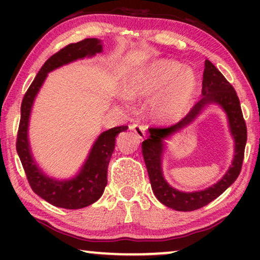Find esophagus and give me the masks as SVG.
<instances>
[{
	"instance_id": "34e87169",
	"label": "esophagus",
	"mask_w": 260,
	"mask_h": 260,
	"mask_svg": "<svg viewBox=\"0 0 260 260\" xmlns=\"http://www.w3.org/2000/svg\"><path fill=\"white\" fill-rule=\"evenodd\" d=\"M130 129L133 130L140 138L145 137V130H147V126L143 125V124H133V125H130Z\"/></svg>"
}]
</instances>
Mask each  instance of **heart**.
I'll return each instance as SVG.
<instances>
[{
	"mask_svg": "<svg viewBox=\"0 0 260 260\" xmlns=\"http://www.w3.org/2000/svg\"><path fill=\"white\" fill-rule=\"evenodd\" d=\"M195 90L190 71L179 62L158 60L127 80L125 93L133 99L152 98V113L162 120L177 119L186 111Z\"/></svg>",
	"mask_w": 260,
	"mask_h": 260,
	"instance_id": "b5f03b06",
	"label": "heart"
}]
</instances>
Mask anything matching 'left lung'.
Here are the masks:
<instances>
[{
	"mask_svg": "<svg viewBox=\"0 0 260 260\" xmlns=\"http://www.w3.org/2000/svg\"><path fill=\"white\" fill-rule=\"evenodd\" d=\"M216 102L221 105L229 116L230 126L236 140V155L233 166L226 175L214 186L195 193H182L170 187L161 176L160 155L162 150L161 140L180 127L190 122L205 105ZM150 136L142 142V154L150 179L151 188L158 201L167 207L176 211H195L221 195L239 176L243 167L245 145L247 141V127L245 123L239 98L234 87L222 73L209 61L206 60L202 79V98L195 104L189 113L179 123L169 126H156L149 129Z\"/></svg>",
	"mask_w": 260,
	"mask_h": 260,
	"instance_id": "left-lung-1",
	"label": "left lung"
}]
</instances>
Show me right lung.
Returning a JSON list of instances; mask_svg holds the SVG:
<instances>
[{
	"label": "right lung",
	"mask_w": 260,
	"mask_h": 260,
	"mask_svg": "<svg viewBox=\"0 0 260 260\" xmlns=\"http://www.w3.org/2000/svg\"><path fill=\"white\" fill-rule=\"evenodd\" d=\"M102 52L98 39H84L77 44H70L53 54L39 71L33 83L28 87L21 104V118L16 137V150L26 173L28 183L34 193L56 207L78 209L90 206L102 197L108 183V166L115 150L116 137L127 129L126 125L116 126L104 131L92 148L86 163L76 179L53 181L45 176L31 158L27 140V126L31 104L49 71L69 63L73 60L94 55Z\"/></svg>",
	"instance_id": "obj_1"
}]
</instances>
